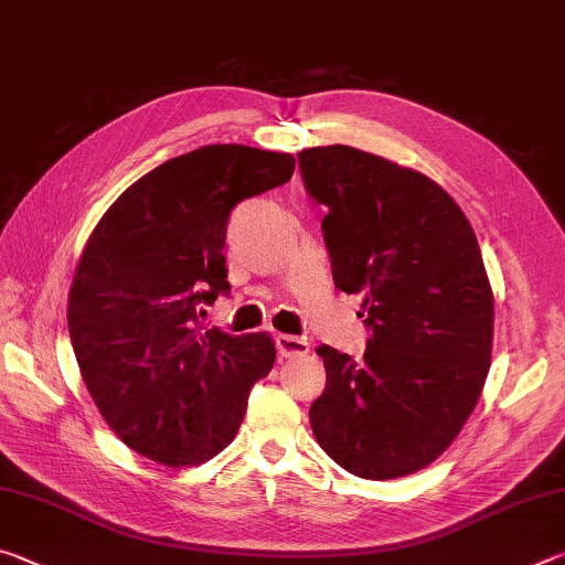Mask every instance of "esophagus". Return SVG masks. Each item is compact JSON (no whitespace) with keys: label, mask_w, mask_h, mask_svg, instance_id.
I'll return each mask as SVG.
<instances>
[{"label":"esophagus","mask_w":565,"mask_h":565,"mask_svg":"<svg viewBox=\"0 0 565 565\" xmlns=\"http://www.w3.org/2000/svg\"><path fill=\"white\" fill-rule=\"evenodd\" d=\"M276 349H279L284 359L306 356V353H309V341L291 337V333H279V337H276Z\"/></svg>","instance_id":"esophagus-1"}]
</instances>
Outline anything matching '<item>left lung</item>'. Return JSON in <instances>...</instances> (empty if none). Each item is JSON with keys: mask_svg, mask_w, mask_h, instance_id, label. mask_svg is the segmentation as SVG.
<instances>
[{"mask_svg": "<svg viewBox=\"0 0 565 565\" xmlns=\"http://www.w3.org/2000/svg\"><path fill=\"white\" fill-rule=\"evenodd\" d=\"M323 216L333 284L361 296L369 347L356 361L319 347V446L349 473L386 481L436 461L491 369L493 291L481 248L448 191L416 169L331 145L299 151Z\"/></svg>", "mask_w": 565, "mask_h": 565, "instance_id": "left-lung-1", "label": "left lung"}]
</instances>
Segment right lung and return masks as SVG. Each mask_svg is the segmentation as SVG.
<instances>
[{
	"label": "right lung",
	"instance_id": "add662e5",
	"mask_svg": "<svg viewBox=\"0 0 565 565\" xmlns=\"http://www.w3.org/2000/svg\"><path fill=\"white\" fill-rule=\"evenodd\" d=\"M294 164L244 145L194 149L134 181L94 226L66 323L94 404L131 451L189 468L234 441L276 347L266 331L232 337L199 317L228 291L232 209L286 184Z\"/></svg>",
	"mask_w": 565,
	"mask_h": 565
}]
</instances>
